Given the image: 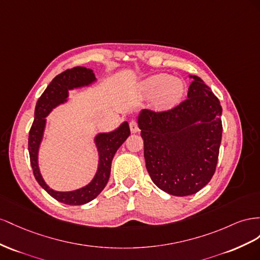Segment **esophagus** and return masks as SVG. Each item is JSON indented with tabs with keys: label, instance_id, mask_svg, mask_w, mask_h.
Returning <instances> with one entry per match:
<instances>
[{
	"label": "esophagus",
	"instance_id": "esophagus-1",
	"mask_svg": "<svg viewBox=\"0 0 260 260\" xmlns=\"http://www.w3.org/2000/svg\"><path fill=\"white\" fill-rule=\"evenodd\" d=\"M129 128H131V132L132 133H137L139 131V127H138V124L135 120H132L129 122Z\"/></svg>",
	"mask_w": 260,
	"mask_h": 260
}]
</instances>
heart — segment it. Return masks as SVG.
<instances>
[{
    "label": "heart",
    "instance_id": "heart-1",
    "mask_svg": "<svg viewBox=\"0 0 260 260\" xmlns=\"http://www.w3.org/2000/svg\"><path fill=\"white\" fill-rule=\"evenodd\" d=\"M144 91L148 95H158V106L168 109L175 106L184 94V84L179 78H171L166 74H157L145 80Z\"/></svg>",
    "mask_w": 260,
    "mask_h": 260
}]
</instances>
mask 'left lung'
Returning <instances> with one entry per match:
<instances>
[{"label":"left lung","instance_id":"8db88e82","mask_svg":"<svg viewBox=\"0 0 260 260\" xmlns=\"http://www.w3.org/2000/svg\"><path fill=\"white\" fill-rule=\"evenodd\" d=\"M190 77L186 100L170 110L145 109L138 116L147 171L174 196L192 195L210 182L222 138L219 99L198 76Z\"/></svg>","mask_w":260,"mask_h":260}]
</instances>
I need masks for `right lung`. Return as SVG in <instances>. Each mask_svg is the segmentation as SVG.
<instances>
[{
	"mask_svg": "<svg viewBox=\"0 0 260 260\" xmlns=\"http://www.w3.org/2000/svg\"><path fill=\"white\" fill-rule=\"evenodd\" d=\"M94 79L95 77L93 72L90 69L81 68V66L66 70L63 73L58 74L51 81L46 90L41 94L38 102H37L35 109V120L30 131H29L28 151L35 179L50 196L65 205H84L91 202L92 199L100 194L109 181L111 163H112V159L116 150L125 142L126 138L131 135L127 122H124L120 127L112 133H103V134L97 135L94 142L99 151V168L93 180L87 186L74 191L64 192L51 189L44 183L38 168V149L42 139L44 125H46V118L44 117L51 112L52 109L66 101L69 89L87 86L94 81Z\"/></svg>",
	"mask_w": 260,
	"mask_h": 260,
	"instance_id": "obj_1",
	"label": "right lung"
}]
</instances>
